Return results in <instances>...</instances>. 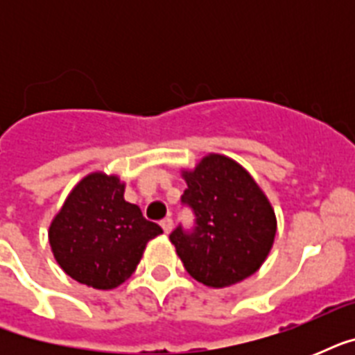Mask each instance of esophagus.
Returning <instances> with one entry per match:
<instances>
[{
    "instance_id": "34e87169",
    "label": "esophagus",
    "mask_w": 355,
    "mask_h": 355,
    "mask_svg": "<svg viewBox=\"0 0 355 355\" xmlns=\"http://www.w3.org/2000/svg\"><path fill=\"white\" fill-rule=\"evenodd\" d=\"M160 225H162V228H164V232H166V234H169L173 230V219H171V217H166V219H164Z\"/></svg>"
}]
</instances>
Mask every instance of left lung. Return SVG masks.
<instances>
[{
	"mask_svg": "<svg viewBox=\"0 0 355 355\" xmlns=\"http://www.w3.org/2000/svg\"><path fill=\"white\" fill-rule=\"evenodd\" d=\"M182 205L195 216L193 230L177 227L169 239L195 280L228 287L261 267L276 236V216L254 178L237 162L208 155L182 171Z\"/></svg>",
	"mask_w": 355,
	"mask_h": 355,
	"instance_id": "obj_1",
	"label": "left lung"
}]
</instances>
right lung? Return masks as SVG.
<instances>
[{
    "mask_svg": "<svg viewBox=\"0 0 355 355\" xmlns=\"http://www.w3.org/2000/svg\"><path fill=\"white\" fill-rule=\"evenodd\" d=\"M116 175L90 173L64 200L49 227V245L68 276L94 289H114L130 278L145 245L162 228L123 199Z\"/></svg>",
    "mask_w": 355,
    "mask_h": 355,
    "instance_id": "obj_1",
    "label": "right lung"
}]
</instances>
